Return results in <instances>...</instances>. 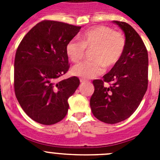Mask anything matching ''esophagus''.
<instances>
[{
    "label": "esophagus",
    "mask_w": 160,
    "mask_h": 160,
    "mask_svg": "<svg viewBox=\"0 0 160 160\" xmlns=\"http://www.w3.org/2000/svg\"><path fill=\"white\" fill-rule=\"evenodd\" d=\"M80 82H87V79H85V78H80Z\"/></svg>",
    "instance_id": "esophagus-1"
}]
</instances>
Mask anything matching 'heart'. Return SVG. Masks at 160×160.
I'll return each instance as SVG.
<instances>
[{
	"label": "heart",
	"instance_id": "1",
	"mask_svg": "<svg viewBox=\"0 0 160 160\" xmlns=\"http://www.w3.org/2000/svg\"><path fill=\"white\" fill-rule=\"evenodd\" d=\"M125 39L120 32L107 26H96L83 32L81 41L72 39L66 46V53L73 62L84 57L86 49H94L90 62L79 63L72 68L73 75L93 78L104 72L105 66L111 68L119 62L125 48Z\"/></svg>",
	"mask_w": 160,
	"mask_h": 160
}]
</instances>
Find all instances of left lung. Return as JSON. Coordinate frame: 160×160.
Masks as SVG:
<instances>
[{
    "label": "left lung",
    "instance_id": "obj_1",
    "mask_svg": "<svg viewBox=\"0 0 160 160\" xmlns=\"http://www.w3.org/2000/svg\"><path fill=\"white\" fill-rule=\"evenodd\" d=\"M125 35L122 58L102 77L93 81L90 105L95 118L114 124L129 118L140 104L148 89V54L138 32L128 23L114 21ZM112 83L105 87L104 82Z\"/></svg>",
    "mask_w": 160,
    "mask_h": 160
}]
</instances>
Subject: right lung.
Here are the masks:
<instances>
[{"instance_id": "add662e5", "label": "right lung", "mask_w": 160, "mask_h": 160, "mask_svg": "<svg viewBox=\"0 0 160 160\" xmlns=\"http://www.w3.org/2000/svg\"><path fill=\"white\" fill-rule=\"evenodd\" d=\"M82 26L43 21L26 33L14 61V90L25 114L38 123L52 125L67 114L68 98L78 87V78H58L69 70L66 46Z\"/></svg>"}]
</instances>
